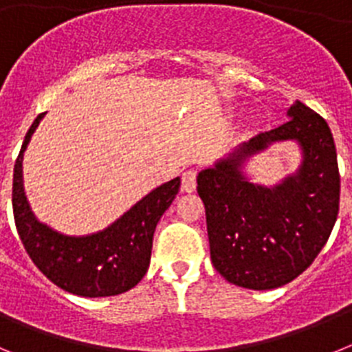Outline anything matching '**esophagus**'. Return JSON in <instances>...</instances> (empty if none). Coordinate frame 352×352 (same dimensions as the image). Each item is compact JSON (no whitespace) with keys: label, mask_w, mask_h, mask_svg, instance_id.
<instances>
[{"label":"esophagus","mask_w":352,"mask_h":352,"mask_svg":"<svg viewBox=\"0 0 352 352\" xmlns=\"http://www.w3.org/2000/svg\"><path fill=\"white\" fill-rule=\"evenodd\" d=\"M197 188V170L188 169L185 174H183L182 179V190L183 192H194Z\"/></svg>","instance_id":"esophagus-1"}]
</instances>
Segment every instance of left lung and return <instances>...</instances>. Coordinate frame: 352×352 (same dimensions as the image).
<instances>
[{"instance_id": "left-lung-1", "label": "left lung", "mask_w": 352, "mask_h": 352, "mask_svg": "<svg viewBox=\"0 0 352 352\" xmlns=\"http://www.w3.org/2000/svg\"><path fill=\"white\" fill-rule=\"evenodd\" d=\"M284 125L239 144L197 176L214 270L254 291L282 287L309 268L337 222L340 174L328 123L301 102ZM294 140L302 166L275 187L254 184L241 167L275 142Z\"/></svg>"}]
</instances>
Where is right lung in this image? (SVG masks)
Segmentation results:
<instances>
[{
    "label": "right lung",
    "mask_w": 352,
    "mask_h": 352,
    "mask_svg": "<svg viewBox=\"0 0 352 352\" xmlns=\"http://www.w3.org/2000/svg\"><path fill=\"white\" fill-rule=\"evenodd\" d=\"M43 116L38 114L28 130L14 167L12 206L21 241L36 268L63 291L84 298L126 292L148 272L155 229L182 182L174 178L157 186L104 231L86 236L56 231L36 219L24 194V151Z\"/></svg>",
    "instance_id": "right-lung-1"
}]
</instances>
